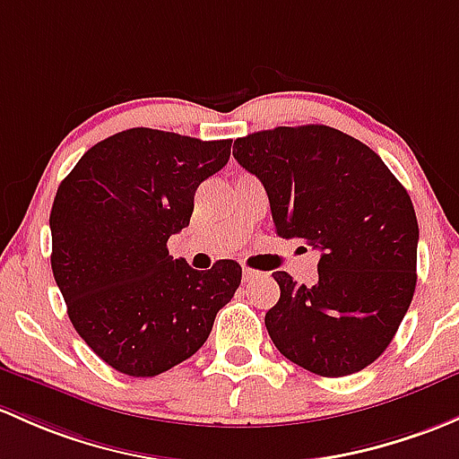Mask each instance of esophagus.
<instances>
[{"mask_svg":"<svg viewBox=\"0 0 459 459\" xmlns=\"http://www.w3.org/2000/svg\"><path fill=\"white\" fill-rule=\"evenodd\" d=\"M244 281H250V279H255V277H259V273L257 270H253V268H244Z\"/></svg>","mask_w":459,"mask_h":459,"instance_id":"1","label":"esophagus"}]
</instances>
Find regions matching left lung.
<instances>
[{
    "instance_id": "1",
    "label": "left lung",
    "mask_w": 459,
    "mask_h": 459,
    "mask_svg": "<svg viewBox=\"0 0 459 459\" xmlns=\"http://www.w3.org/2000/svg\"><path fill=\"white\" fill-rule=\"evenodd\" d=\"M262 180L274 230L321 250L318 281L273 274L274 347L312 374L339 378L374 363L416 290L418 220L407 189L376 152L327 125L274 127L233 144Z\"/></svg>"
}]
</instances>
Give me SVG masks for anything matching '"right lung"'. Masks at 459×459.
Masks as SVG:
<instances>
[{
    "instance_id": "add662e5",
    "label": "right lung",
    "mask_w": 459,
    "mask_h": 459,
    "mask_svg": "<svg viewBox=\"0 0 459 459\" xmlns=\"http://www.w3.org/2000/svg\"><path fill=\"white\" fill-rule=\"evenodd\" d=\"M229 156L230 141L134 127L96 143L59 185L52 274L74 330L120 374L158 376L195 354L239 288L233 259L193 270L167 248Z\"/></svg>"
}]
</instances>
